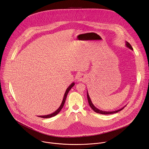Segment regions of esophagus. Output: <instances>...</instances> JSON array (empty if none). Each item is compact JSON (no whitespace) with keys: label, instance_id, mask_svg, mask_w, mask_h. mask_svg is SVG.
Listing matches in <instances>:
<instances>
[{"label":"esophagus","instance_id":"1","mask_svg":"<svg viewBox=\"0 0 149 149\" xmlns=\"http://www.w3.org/2000/svg\"><path fill=\"white\" fill-rule=\"evenodd\" d=\"M77 80L78 81H85L86 80V77H85V76H84V74H79L77 76Z\"/></svg>","mask_w":149,"mask_h":149}]
</instances>
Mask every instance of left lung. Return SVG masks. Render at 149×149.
Wrapping results in <instances>:
<instances>
[{
	"instance_id": "8db88e82",
	"label": "left lung",
	"mask_w": 149,
	"mask_h": 149,
	"mask_svg": "<svg viewBox=\"0 0 149 149\" xmlns=\"http://www.w3.org/2000/svg\"><path fill=\"white\" fill-rule=\"evenodd\" d=\"M126 46H127V47H128L130 49H132V50H133V48H132L131 45H130V44L129 42H128L127 41H126ZM87 97H88V102H89V104L91 108L95 112L98 113L104 114V115H108V114H111V113H117V112H118L121 111L122 109H123V108L125 107H123L122 108H121V109H118V110L114 111H105L100 110L99 109L96 108L93 105V104H92V101H91V98H90V97H89V94H88V92H87Z\"/></svg>"
}]
</instances>
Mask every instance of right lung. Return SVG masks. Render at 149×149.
<instances>
[{
	"mask_svg": "<svg viewBox=\"0 0 149 149\" xmlns=\"http://www.w3.org/2000/svg\"><path fill=\"white\" fill-rule=\"evenodd\" d=\"M74 85V83H72L68 88V89H66V91H65V93H64V97H63V101H62V102H61V105L60 106V107L54 112H53V113H51V114H49V115H42V116H38V117H41V118H51V117H54V116H55V115H57L58 113H59V112L61 110V109L63 108V106H64V103H65V99H66V97H67V95H68V93H69V91L72 89V88L73 86Z\"/></svg>",
	"mask_w": 149,
	"mask_h": 149,
	"instance_id": "add662e5",
	"label": "right lung"
}]
</instances>
